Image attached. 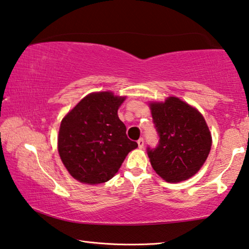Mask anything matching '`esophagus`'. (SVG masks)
I'll return each instance as SVG.
<instances>
[{
  "instance_id": "obj_1",
  "label": "esophagus",
  "mask_w": 249,
  "mask_h": 249,
  "mask_svg": "<svg viewBox=\"0 0 249 249\" xmlns=\"http://www.w3.org/2000/svg\"><path fill=\"white\" fill-rule=\"evenodd\" d=\"M137 144H139V147L140 148H143L144 147V140L143 139H140L137 141Z\"/></svg>"
}]
</instances>
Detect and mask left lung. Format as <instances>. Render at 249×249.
I'll return each mask as SVG.
<instances>
[{"label": "left lung", "instance_id": "8db88e82", "mask_svg": "<svg viewBox=\"0 0 249 249\" xmlns=\"http://www.w3.org/2000/svg\"><path fill=\"white\" fill-rule=\"evenodd\" d=\"M160 144L148 148L151 165L170 183L182 182L201 169L209 155L213 137L202 114L190 104L170 96L164 102H148Z\"/></svg>", "mask_w": 249, "mask_h": 249}]
</instances>
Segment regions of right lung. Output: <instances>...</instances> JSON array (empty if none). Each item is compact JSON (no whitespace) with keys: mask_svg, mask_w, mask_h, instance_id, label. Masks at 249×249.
I'll return each mask as SVG.
<instances>
[{"mask_svg":"<svg viewBox=\"0 0 249 249\" xmlns=\"http://www.w3.org/2000/svg\"><path fill=\"white\" fill-rule=\"evenodd\" d=\"M126 96L113 91L88 94L62 118L58 152L67 171L78 182H107L118 172L137 143L126 136L117 112Z\"/></svg>","mask_w":249,"mask_h":249,"instance_id":"1","label":"right lung"}]
</instances>
